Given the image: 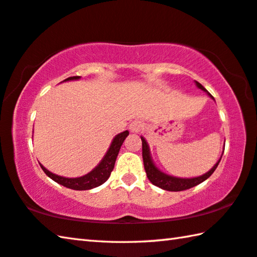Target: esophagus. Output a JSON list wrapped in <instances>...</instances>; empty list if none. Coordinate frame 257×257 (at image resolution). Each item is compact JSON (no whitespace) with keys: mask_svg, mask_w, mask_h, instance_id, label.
I'll list each match as a JSON object with an SVG mask.
<instances>
[{"mask_svg":"<svg viewBox=\"0 0 257 257\" xmlns=\"http://www.w3.org/2000/svg\"><path fill=\"white\" fill-rule=\"evenodd\" d=\"M142 129H143V123L138 120L133 121V122L129 124V130L132 133H139Z\"/></svg>","mask_w":257,"mask_h":257,"instance_id":"esophagus-1","label":"esophagus"}]
</instances>
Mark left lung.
Returning a JSON list of instances; mask_svg holds the SVG:
<instances>
[{"instance_id": "1", "label": "left lung", "mask_w": 257, "mask_h": 257, "mask_svg": "<svg viewBox=\"0 0 257 257\" xmlns=\"http://www.w3.org/2000/svg\"><path fill=\"white\" fill-rule=\"evenodd\" d=\"M195 84H196V86L199 89H202L203 92H205L208 96L214 101V97H213L212 95L208 93L198 81L195 80ZM141 139H142V145H143V161H144V168H145L147 178H149V180L153 185L169 191L186 190V189L191 188V187H195L199 184H202L203 181H205L207 178L211 177L212 173L215 171V169L217 168V165H219L221 158H222V154H223V153L221 154L219 161L213 165L211 170H208L206 173H204V175L195 177V178H178V177L167 175V173L162 172L158 167H156L155 163L153 162V159H152L150 146L147 144L146 139L143 136H141ZM223 151H224V147H223Z\"/></svg>"}]
</instances>
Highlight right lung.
I'll list each match as a JSON object with an SVG mask.
<instances>
[{
  "mask_svg": "<svg viewBox=\"0 0 257 257\" xmlns=\"http://www.w3.org/2000/svg\"><path fill=\"white\" fill-rule=\"evenodd\" d=\"M78 79H80V76L69 77V78H67V79H64L63 81L78 80ZM128 135H129L128 130H125V132L116 135V136L112 139L111 145H110V147H108V150L105 153V155L103 156L101 162H99L92 171L88 172L85 176L77 177V178H67V177L58 176V175H55V173L47 170V169L45 167H43L41 163H40V165H41L42 170L46 173L47 177H50L52 180L58 182V184L67 187V188L75 189V190L93 189V188H95V187L101 186L108 179V177H110L113 168H114L116 156H118V154H119L121 145H122V143L124 142V139L127 138Z\"/></svg>",
  "mask_w": 257,
  "mask_h": 257,
  "instance_id": "add662e5",
  "label": "right lung"
}]
</instances>
